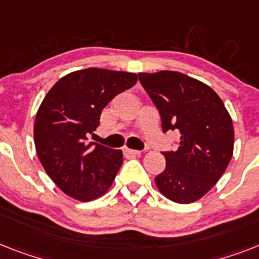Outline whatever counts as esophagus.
Returning <instances> with one entry per match:
<instances>
[{"label": "esophagus", "instance_id": "1", "mask_svg": "<svg viewBox=\"0 0 259 259\" xmlns=\"http://www.w3.org/2000/svg\"><path fill=\"white\" fill-rule=\"evenodd\" d=\"M125 154L130 156H140L141 155V151L138 150H132V149H125Z\"/></svg>", "mask_w": 259, "mask_h": 259}]
</instances>
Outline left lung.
<instances>
[{
  "instance_id": "1",
  "label": "left lung",
  "mask_w": 259,
  "mask_h": 259,
  "mask_svg": "<svg viewBox=\"0 0 259 259\" xmlns=\"http://www.w3.org/2000/svg\"><path fill=\"white\" fill-rule=\"evenodd\" d=\"M159 110L163 133L177 130L179 147L163 151L166 168L158 190L175 203L190 204L219 182L233 155V122L213 89L175 71L138 73Z\"/></svg>"
}]
</instances>
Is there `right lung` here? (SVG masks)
Here are the masks:
<instances>
[{
	"mask_svg": "<svg viewBox=\"0 0 259 259\" xmlns=\"http://www.w3.org/2000/svg\"><path fill=\"white\" fill-rule=\"evenodd\" d=\"M137 80L136 73L87 68L63 76L46 95L35 117L34 142L46 172L68 196L89 201L112 186L122 151L87 140L108 103Z\"/></svg>",
	"mask_w": 259,
	"mask_h": 259,
	"instance_id": "right-lung-1",
	"label": "right lung"
}]
</instances>
